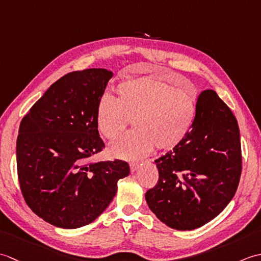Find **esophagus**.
<instances>
[{"instance_id": "esophagus-1", "label": "esophagus", "mask_w": 261, "mask_h": 261, "mask_svg": "<svg viewBox=\"0 0 261 261\" xmlns=\"http://www.w3.org/2000/svg\"><path fill=\"white\" fill-rule=\"evenodd\" d=\"M138 168H139V164L138 163H130V169L132 173H135L136 170H138Z\"/></svg>"}]
</instances>
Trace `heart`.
Here are the masks:
<instances>
[{
  "mask_svg": "<svg viewBox=\"0 0 261 261\" xmlns=\"http://www.w3.org/2000/svg\"><path fill=\"white\" fill-rule=\"evenodd\" d=\"M118 98L105 93L96 109L98 131L118 137L134 119V131L122 135L109 147L115 158L135 160L147 156L154 147L171 149L185 139L196 119V92L176 88L157 75L123 80L116 86Z\"/></svg>",
  "mask_w": 261,
  "mask_h": 261,
  "instance_id": "heart-1",
  "label": "heart"
}]
</instances>
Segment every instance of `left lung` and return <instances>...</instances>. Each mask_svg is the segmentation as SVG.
<instances>
[{"label":"left lung","mask_w":261,"mask_h":261,"mask_svg":"<svg viewBox=\"0 0 261 261\" xmlns=\"http://www.w3.org/2000/svg\"><path fill=\"white\" fill-rule=\"evenodd\" d=\"M154 163L159 179L145 197L163 223L194 230L222 212L239 185L241 145L236 116L218 94H199L191 132Z\"/></svg>","instance_id":"1"}]
</instances>
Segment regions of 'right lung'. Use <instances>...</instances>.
I'll list each match as a JSON object with an SVG mask.
<instances>
[{"label": "right lung", "instance_id": "obj_1", "mask_svg": "<svg viewBox=\"0 0 261 261\" xmlns=\"http://www.w3.org/2000/svg\"><path fill=\"white\" fill-rule=\"evenodd\" d=\"M113 73H68L48 88L21 121L16 166L21 192L39 218L62 229L93 222L112 202L127 163H88L104 148L96 109Z\"/></svg>", "mask_w": 261, "mask_h": 261}]
</instances>
